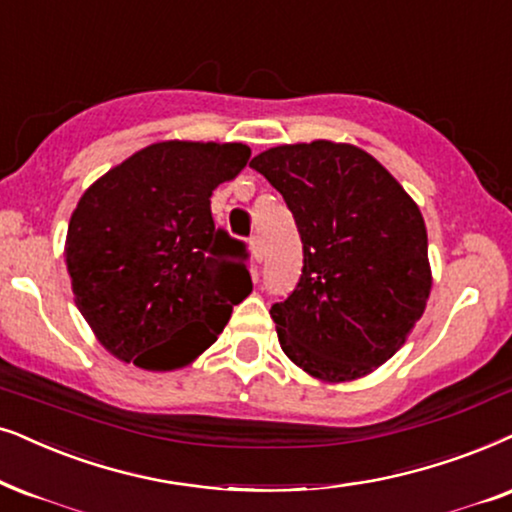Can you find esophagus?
Returning a JSON list of instances; mask_svg holds the SVG:
<instances>
[{
    "label": "esophagus",
    "instance_id": "esophagus-1",
    "mask_svg": "<svg viewBox=\"0 0 512 512\" xmlns=\"http://www.w3.org/2000/svg\"><path fill=\"white\" fill-rule=\"evenodd\" d=\"M249 249H251V256H254V261L261 263V261H263V254H265L261 237H258V235L249 237Z\"/></svg>",
    "mask_w": 512,
    "mask_h": 512
}]
</instances>
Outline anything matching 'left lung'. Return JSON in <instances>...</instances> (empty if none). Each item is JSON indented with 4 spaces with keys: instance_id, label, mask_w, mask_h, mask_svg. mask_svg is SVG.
Wrapping results in <instances>:
<instances>
[{
    "instance_id": "8db88e82",
    "label": "left lung",
    "mask_w": 512,
    "mask_h": 512,
    "mask_svg": "<svg viewBox=\"0 0 512 512\" xmlns=\"http://www.w3.org/2000/svg\"><path fill=\"white\" fill-rule=\"evenodd\" d=\"M294 214L296 287L270 317L284 355L324 381L390 360L430 294L426 223L400 183L355 145H280L251 159Z\"/></svg>"
}]
</instances>
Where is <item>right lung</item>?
Listing matches in <instances>:
<instances>
[{
    "instance_id": "add662e5",
    "label": "right lung",
    "mask_w": 512,
    "mask_h": 512,
    "mask_svg": "<svg viewBox=\"0 0 512 512\" xmlns=\"http://www.w3.org/2000/svg\"><path fill=\"white\" fill-rule=\"evenodd\" d=\"M249 157L242 143H155L79 199L65 242L72 291L119 360L183 367L249 296L247 244L211 218V192Z\"/></svg>"
}]
</instances>
